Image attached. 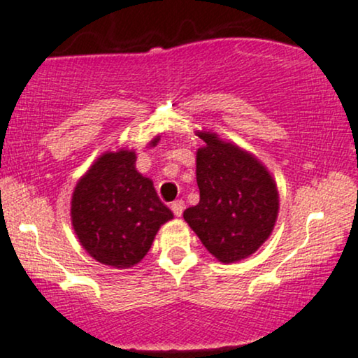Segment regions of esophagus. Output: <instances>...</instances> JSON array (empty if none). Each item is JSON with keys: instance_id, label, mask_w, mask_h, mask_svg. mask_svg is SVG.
Segmentation results:
<instances>
[{"instance_id": "esophagus-1", "label": "esophagus", "mask_w": 358, "mask_h": 358, "mask_svg": "<svg viewBox=\"0 0 358 358\" xmlns=\"http://www.w3.org/2000/svg\"><path fill=\"white\" fill-rule=\"evenodd\" d=\"M184 207H186V204H184V201H182V199L174 201V202H172V204H171L172 213H174V215H178V217H180V215H182V213H184Z\"/></svg>"}]
</instances>
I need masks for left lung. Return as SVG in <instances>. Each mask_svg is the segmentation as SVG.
I'll return each instance as SVG.
<instances>
[{
	"label": "left lung",
	"instance_id": "obj_1",
	"mask_svg": "<svg viewBox=\"0 0 358 358\" xmlns=\"http://www.w3.org/2000/svg\"><path fill=\"white\" fill-rule=\"evenodd\" d=\"M206 145L197 151L199 204L184 210V219L220 262L249 257L271 236L279 194L257 159L215 134L201 132Z\"/></svg>",
	"mask_w": 358,
	"mask_h": 358
}]
</instances>
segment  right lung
Wrapping results in <instances>:
<instances>
[{
	"mask_svg": "<svg viewBox=\"0 0 358 358\" xmlns=\"http://www.w3.org/2000/svg\"><path fill=\"white\" fill-rule=\"evenodd\" d=\"M134 164L132 151L106 152L74 189V232L87 254L104 266L138 264L151 249L159 227L172 219L152 180L139 174Z\"/></svg>",
	"mask_w": 358,
	"mask_h": 358,
	"instance_id": "obj_1",
	"label": "right lung"
}]
</instances>
